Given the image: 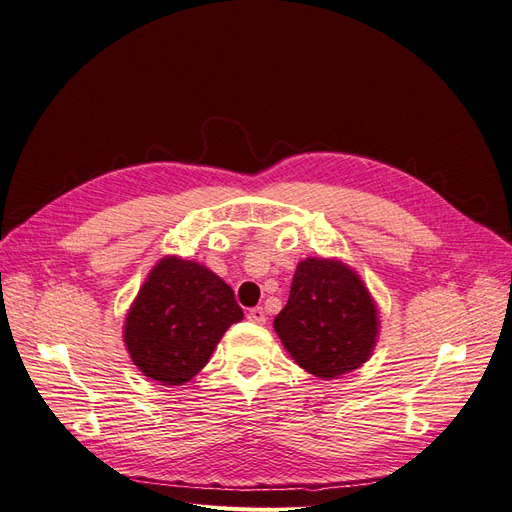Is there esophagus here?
<instances>
[{
    "label": "esophagus",
    "instance_id": "1",
    "mask_svg": "<svg viewBox=\"0 0 512 512\" xmlns=\"http://www.w3.org/2000/svg\"><path fill=\"white\" fill-rule=\"evenodd\" d=\"M247 318H250L252 322H256V324H265L267 322V312H265V307H252L250 312H247Z\"/></svg>",
    "mask_w": 512,
    "mask_h": 512
}]
</instances>
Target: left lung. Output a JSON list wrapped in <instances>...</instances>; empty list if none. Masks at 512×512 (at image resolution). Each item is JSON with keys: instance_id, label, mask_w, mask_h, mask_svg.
<instances>
[{"instance_id": "8db88e82", "label": "left lung", "mask_w": 512, "mask_h": 512, "mask_svg": "<svg viewBox=\"0 0 512 512\" xmlns=\"http://www.w3.org/2000/svg\"><path fill=\"white\" fill-rule=\"evenodd\" d=\"M273 327L305 371L331 380L361 367L376 344L378 312L361 277L337 260L307 258Z\"/></svg>"}]
</instances>
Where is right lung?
Listing matches in <instances>:
<instances>
[{
    "label": "right lung",
    "instance_id": "right-lung-1",
    "mask_svg": "<svg viewBox=\"0 0 512 512\" xmlns=\"http://www.w3.org/2000/svg\"><path fill=\"white\" fill-rule=\"evenodd\" d=\"M243 318L235 292L192 260L162 258L126 318V346L151 380L179 386L209 361L232 322Z\"/></svg>",
    "mask_w": 512,
    "mask_h": 512
}]
</instances>
